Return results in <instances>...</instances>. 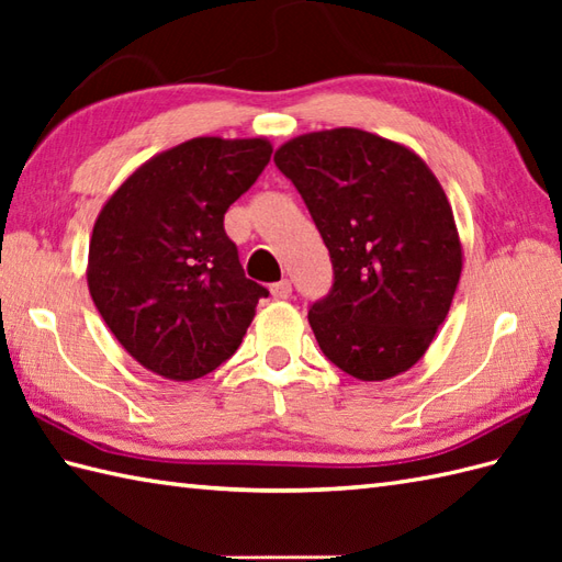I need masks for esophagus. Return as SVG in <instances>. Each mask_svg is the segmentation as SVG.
I'll return each instance as SVG.
<instances>
[{
	"mask_svg": "<svg viewBox=\"0 0 562 562\" xmlns=\"http://www.w3.org/2000/svg\"><path fill=\"white\" fill-rule=\"evenodd\" d=\"M270 294L274 296V300H290L292 282H290V280H280V282L270 284Z\"/></svg>",
	"mask_w": 562,
	"mask_h": 562,
	"instance_id": "1",
	"label": "esophagus"
}]
</instances>
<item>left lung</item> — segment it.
Instances as JSON below:
<instances>
[{
  "instance_id": "left-lung-1",
  "label": "left lung",
  "mask_w": 562,
  "mask_h": 562,
  "mask_svg": "<svg viewBox=\"0 0 562 562\" xmlns=\"http://www.w3.org/2000/svg\"><path fill=\"white\" fill-rule=\"evenodd\" d=\"M333 260L308 308L321 350L360 381L398 376L445 324L463 268L451 202L417 154L360 127L318 130L274 151Z\"/></svg>"
}]
</instances>
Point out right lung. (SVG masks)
<instances>
[{
	"label": "right lung",
	"instance_id": "1",
	"mask_svg": "<svg viewBox=\"0 0 562 562\" xmlns=\"http://www.w3.org/2000/svg\"><path fill=\"white\" fill-rule=\"evenodd\" d=\"M270 154L266 137H193L137 166L101 207L89 241L91 300L149 372L193 381L241 345L268 290L244 274L224 212Z\"/></svg>",
	"mask_w": 562,
	"mask_h": 562
}]
</instances>
